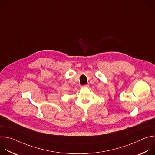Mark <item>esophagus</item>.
<instances>
[{"mask_svg":"<svg viewBox=\"0 0 155 155\" xmlns=\"http://www.w3.org/2000/svg\"><path fill=\"white\" fill-rule=\"evenodd\" d=\"M88 86H89V85H88V84H85V85L80 86V87H81V88H84V87H87Z\"/></svg>","mask_w":155,"mask_h":155,"instance_id":"obj_1","label":"esophagus"}]
</instances>
